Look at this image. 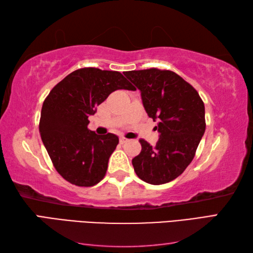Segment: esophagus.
<instances>
[{
	"label": "esophagus",
	"mask_w": 253,
	"mask_h": 253,
	"mask_svg": "<svg viewBox=\"0 0 253 253\" xmlns=\"http://www.w3.org/2000/svg\"><path fill=\"white\" fill-rule=\"evenodd\" d=\"M127 140H128V139H127V138H125V137H121V138H120V141H121V143H125Z\"/></svg>",
	"instance_id": "1"
}]
</instances>
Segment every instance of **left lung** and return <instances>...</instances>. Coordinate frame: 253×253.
<instances>
[{
	"label": "left lung",
	"instance_id": "obj_1",
	"mask_svg": "<svg viewBox=\"0 0 253 253\" xmlns=\"http://www.w3.org/2000/svg\"><path fill=\"white\" fill-rule=\"evenodd\" d=\"M124 75L140 90L144 110L160 133L155 146L141 139V152L132 159L137 176L151 185L177 178L195 158L206 131L204 104L197 90L179 75L158 68Z\"/></svg>",
	"mask_w": 253,
	"mask_h": 253
}]
</instances>
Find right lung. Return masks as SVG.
Returning <instances> with one entry per match:
<instances>
[{"mask_svg": "<svg viewBox=\"0 0 253 253\" xmlns=\"http://www.w3.org/2000/svg\"><path fill=\"white\" fill-rule=\"evenodd\" d=\"M136 90L120 72L80 68L53 88L43 102L39 131L42 142L64 179L91 187L103 179L118 144L114 133L88 129L90 115L115 90Z\"/></svg>", "mask_w": 253, "mask_h": 253, "instance_id": "right-lung-1", "label": "right lung"}]
</instances>
